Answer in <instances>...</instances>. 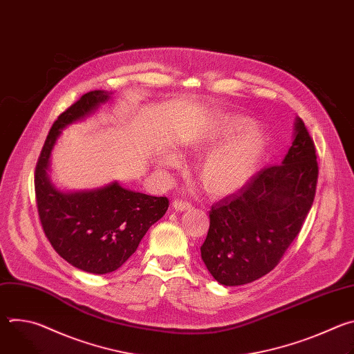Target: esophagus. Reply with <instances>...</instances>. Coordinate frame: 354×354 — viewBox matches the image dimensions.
I'll return each instance as SVG.
<instances>
[{"mask_svg":"<svg viewBox=\"0 0 354 354\" xmlns=\"http://www.w3.org/2000/svg\"><path fill=\"white\" fill-rule=\"evenodd\" d=\"M172 207H174L176 212H185V210H190V209H192V205L189 203V201H185V200H182V198H176V200H174Z\"/></svg>","mask_w":354,"mask_h":354,"instance_id":"obj_1","label":"esophagus"}]
</instances>
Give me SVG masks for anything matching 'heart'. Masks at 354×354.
Wrapping results in <instances>:
<instances>
[{
  "mask_svg": "<svg viewBox=\"0 0 354 354\" xmlns=\"http://www.w3.org/2000/svg\"><path fill=\"white\" fill-rule=\"evenodd\" d=\"M249 130L250 123L246 119L225 118L214 137L198 144L200 149H205L240 136L197 164L196 180L207 194L218 197L234 193L257 172L263 156V138ZM169 162L174 161L169 160Z\"/></svg>",
  "mask_w": 354,
  "mask_h": 354,
  "instance_id": "1",
  "label": "heart"
}]
</instances>
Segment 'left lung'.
Segmentation results:
<instances>
[{
    "mask_svg": "<svg viewBox=\"0 0 354 354\" xmlns=\"http://www.w3.org/2000/svg\"><path fill=\"white\" fill-rule=\"evenodd\" d=\"M318 172L314 140L298 118L283 162L265 167L212 206L200 250L218 283L248 284L279 265L311 210Z\"/></svg>",
    "mask_w": 354,
    "mask_h": 354,
    "instance_id": "8db88e82",
    "label": "left lung"
}]
</instances>
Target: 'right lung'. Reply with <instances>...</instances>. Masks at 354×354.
<instances>
[{
	"instance_id": "obj_1",
	"label": "right lung",
	"mask_w": 354,
	"mask_h": 354,
	"mask_svg": "<svg viewBox=\"0 0 354 354\" xmlns=\"http://www.w3.org/2000/svg\"><path fill=\"white\" fill-rule=\"evenodd\" d=\"M108 97L104 91H91L66 109L50 129L35 168L36 206L46 238L70 265L95 274L119 269L169 207L168 197L131 192L118 183L81 193H62L50 185L46 169L60 130Z\"/></svg>"
}]
</instances>
